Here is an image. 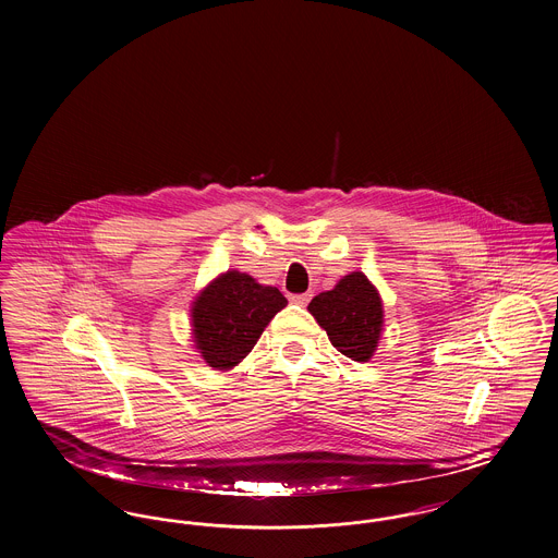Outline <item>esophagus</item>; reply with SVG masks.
Listing matches in <instances>:
<instances>
[{"instance_id": "1", "label": "esophagus", "mask_w": 558, "mask_h": 558, "mask_svg": "<svg viewBox=\"0 0 558 558\" xmlns=\"http://www.w3.org/2000/svg\"><path fill=\"white\" fill-rule=\"evenodd\" d=\"M289 299H291V303H294V305H301V307H305V305L310 303L312 294H310V292H305V294H291Z\"/></svg>"}]
</instances>
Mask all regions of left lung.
Segmentation results:
<instances>
[{
    "label": "left lung",
    "mask_w": 558,
    "mask_h": 558,
    "mask_svg": "<svg viewBox=\"0 0 558 558\" xmlns=\"http://www.w3.org/2000/svg\"><path fill=\"white\" fill-rule=\"evenodd\" d=\"M307 310L343 355L371 360L383 330V303L362 271L349 274L332 291L319 292Z\"/></svg>",
    "instance_id": "left-lung-1"
}]
</instances>
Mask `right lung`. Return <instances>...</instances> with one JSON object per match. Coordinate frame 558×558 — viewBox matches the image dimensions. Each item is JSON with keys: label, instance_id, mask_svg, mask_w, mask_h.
Here are the masks:
<instances>
[{"label": "right lung", "instance_id": "add662e5", "mask_svg": "<svg viewBox=\"0 0 558 558\" xmlns=\"http://www.w3.org/2000/svg\"><path fill=\"white\" fill-rule=\"evenodd\" d=\"M287 303L276 287H262L248 274H221L194 301L196 349L215 371H230L248 355L269 319Z\"/></svg>", "mask_w": 558, "mask_h": 558}]
</instances>
